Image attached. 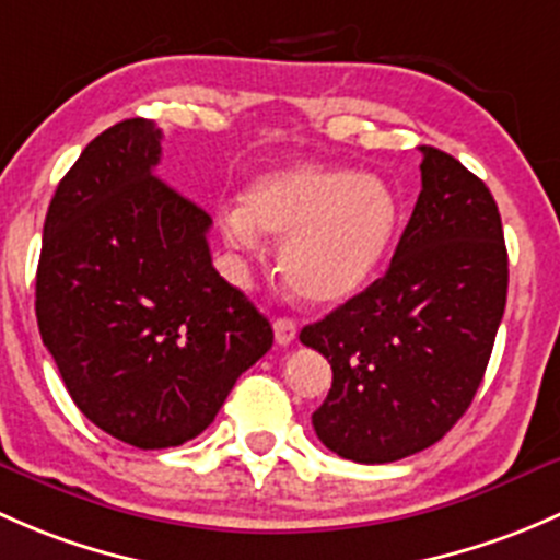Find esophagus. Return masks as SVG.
I'll return each mask as SVG.
<instances>
[{
    "mask_svg": "<svg viewBox=\"0 0 560 560\" xmlns=\"http://www.w3.org/2000/svg\"><path fill=\"white\" fill-rule=\"evenodd\" d=\"M296 339V323L291 318H278L275 320V342L278 345H291Z\"/></svg>",
    "mask_w": 560,
    "mask_h": 560,
    "instance_id": "34e87169",
    "label": "esophagus"
}]
</instances>
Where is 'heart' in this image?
<instances>
[{"instance_id": "b5f03b06", "label": "heart", "mask_w": 560, "mask_h": 560, "mask_svg": "<svg viewBox=\"0 0 560 560\" xmlns=\"http://www.w3.org/2000/svg\"><path fill=\"white\" fill-rule=\"evenodd\" d=\"M399 226V196L383 177L315 164L261 175L242 207L223 215V234L237 250H258V231L282 237V278L310 304H342L364 291Z\"/></svg>"}]
</instances>
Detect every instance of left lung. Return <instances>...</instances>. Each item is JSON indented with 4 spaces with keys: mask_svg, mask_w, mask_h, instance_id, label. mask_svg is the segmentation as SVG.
I'll list each match as a JSON object with an SVG mask.
<instances>
[{
    "mask_svg": "<svg viewBox=\"0 0 560 560\" xmlns=\"http://www.w3.org/2000/svg\"><path fill=\"white\" fill-rule=\"evenodd\" d=\"M420 188L390 267L302 328L331 364L313 412L328 451L390 464L458 423L491 359L506 304V245L491 191L458 159L423 145Z\"/></svg>",
    "mask_w": 560,
    "mask_h": 560,
    "instance_id": "obj_1",
    "label": "left lung"
}]
</instances>
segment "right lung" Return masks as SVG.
<instances>
[{
    "mask_svg": "<svg viewBox=\"0 0 560 560\" xmlns=\"http://www.w3.org/2000/svg\"><path fill=\"white\" fill-rule=\"evenodd\" d=\"M161 129L109 126L50 199L37 326L80 412L115 440L164 451L215 420L272 326L212 267V221L166 186Z\"/></svg>",
    "mask_w": 560,
    "mask_h": 560,
    "instance_id": "add662e5",
    "label": "right lung"
}]
</instances>
